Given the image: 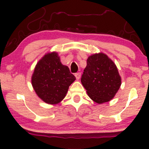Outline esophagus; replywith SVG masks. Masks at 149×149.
<instances>
[{
    "label": "esophagus",
    "instance_id": "obj_1",
    "mask_svg": "<svg viewBox=\"0 0 149 149\" xmlns=\"http://www.w3.org/2000/svg\"><path fill=\"white\" fill-rule=\"evenodd\" d=\"M80 76H81V73H80V72L75 73V76H76V78L77 80H79L80 79Z\"/></svg>",
    "mask_w": 149,
    "mask_h": 149
}]
</instances>
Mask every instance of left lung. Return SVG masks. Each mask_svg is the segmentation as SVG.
<instances>
[{
	"label": "left lung",
	"mask_w": 149,
	"mask_h": 149,
	"mask_svg": "<svg viewBox=\"0 0 149 149\" xmlns=\"http://www.w3.org/2000/svg\"><path fill=\"white\" fill-rule=\"evenodd\" d=\"M81 83L89 97L100 104L115 97L121 85V77L115 63L107 54L100 52L88 58Z\"/></svg>",
	"instance_id": "1"
}]
</instances>
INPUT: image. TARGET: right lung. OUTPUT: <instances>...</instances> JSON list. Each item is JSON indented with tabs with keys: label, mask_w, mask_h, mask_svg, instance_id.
Wrapping results in <instances>:
<instances>
[{
	"label": "right lung",
	"mask_w": 149,
	"mask_h": 149,
	"mask_svg": "<svg viewBox=\"0 0 149 149\" xmlns=\"http://www.w3.org/2000/svg\"><path fill=\"white\" fill-rule=\"evenodd\" d=\"M76 80L69 67L61 64L56 52H47L38 61L31 76V84L38 97L52 105L64 100L69 86Z\"/></svg>",
	"instance_id": "1"
}]
</instances>
